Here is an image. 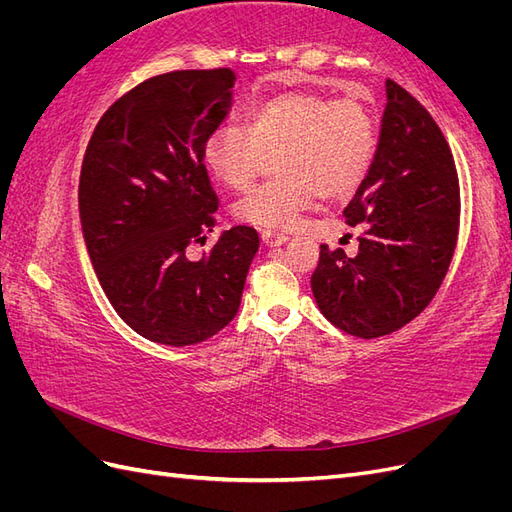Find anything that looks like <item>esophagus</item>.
I'll list each match as a JSON object with an SVG mask.
<instances>
[{"label":"esophagus","instance_id":"esophagus-1","mask_svg":"<svg viewBox=\"0 0 512 512\" xmlns=\"http://www.w3.org/2000/svg\"><path fill=\"white\" fill-rule=\"evenodd\" d=\"M260 239H262V243H265L267 247H280V245H284L288 241L286 235H280V232H271V230L262 232Z\"/></svg>","mask_w":512,"mask_h":512}]
</instances>
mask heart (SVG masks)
Wrapping results in <instances>:
<instances>
[{
    "label": "heart",
    "instance_id": "heart-1",
    "mask_svg": "<svg viewBox=\"0 0 512 512\" xmlns=\"http://www.w3.org/2000/svg\"><path fill=\"white\" fill-rule=\"evenodd\" d=\"M376 151V121L356 100H331L292 89L260 102L247 126H220L203 158L226 188L243 190L273 156L277 177L245 194L237 220L260 230L290 228L320 198H344L359 188Z\"/></svg>",
    "mask_w": 512,
    "mask_h": 512
}]
</instances>
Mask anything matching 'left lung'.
<instances>
[{"mask_svg": "<svg viewBox=\"0 0 512 512\" xmlns=\"http://www.w3.org/2000/svg\"><path fill=\"white\" fill-rule=\"evenodd\" d=\"M344 218L363 230L359 252L348 258L320 245L309 282L314 299L320 314L348 335H389L436 297L459 228L453 153L438 123L393 81H386L374 160Z\"/></svg>", "mask_w": 512, "mask_h": 512, "instance_id": "8db88e82", "label": "left lung"}]
</instances>
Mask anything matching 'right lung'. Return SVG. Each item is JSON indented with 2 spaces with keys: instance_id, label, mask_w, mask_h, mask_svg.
Wrapping results in <instances>:
<instances>
[{
  "instance_id": "add662e5",
  "label": "right lung",
  "mask_w": 512,
  "mask_h": 512,
  "mask_svg": "<svg viewBox=\"0 0 512 512\" xmlns=\"http://www.w3.org/2000/svg\"><path fill=\"white\" fill-rule=\"evenodd\" d=\"M235 81L228 68L153 76L102 115L83 158L79 215L91 267L119 318L162 346L220 333L237 316L258 252V232L232 226L200 260L185 256L218 211L203 147L230 111Z\"/></svg>"
}]
</instances>
